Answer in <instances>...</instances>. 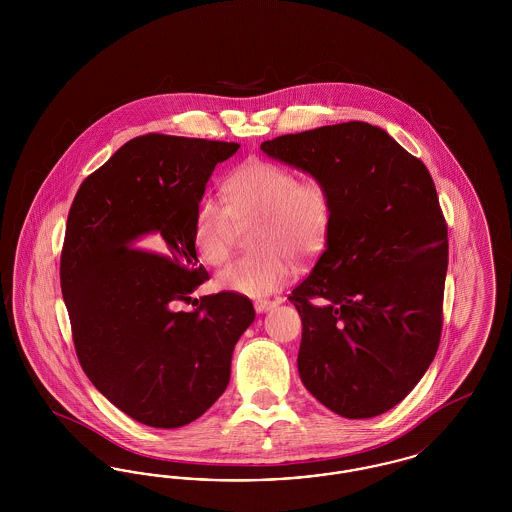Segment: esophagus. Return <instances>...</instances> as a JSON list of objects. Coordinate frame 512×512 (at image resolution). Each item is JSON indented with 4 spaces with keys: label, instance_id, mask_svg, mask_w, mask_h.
Masks as SVG:
<instances>
[{
    "label": "esophagus",
    "instance_id": "obj_1",
    "mask_svg": "<svg viewBox=\"0 0 512 512\" xmlns=\"http://www.w3.org/2000/svg\"><path fill=\"white\" fill-rule=\"evenodd\" d=\"M278 303H280V301H267V299H259V301H255V311H257V313H267V311H270V309L278 307Z\"/></svg>",
    "mask_w": 512,
    "mask_h": 512
}]
</instances>
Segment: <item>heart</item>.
Segmentation results:
<instances>
[{
	"mask_svg": "<svg viewBox=\"0 0 512 512\" xmlns=\"http://www.w3.org/2000/svg\"><path fill=\"white\" fill-rule=\"evenodd\" d=\"M224 203L205 197L197 203L194 244L201 259L224 265L242 228H251L253 255L220 270L222 290L265 297L293 276L292 257L311 259L326 244L332 224V195L317 178L297 180L288 167L249 161L222 184Z\"/></svg>",
	"mask_w": 512,
	"mask_h": 512,
	"instance_id": "heart-1",
	"label": "heart"
}]
</instances>
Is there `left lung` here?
I'll list each match as a JSON object with an SVG mask.
<instances>
[{"label": "left lung", "mask_w": 512, "mask_h": 512, "mask_svg": "<svg viewBox=\"0 0 512 512\" xmlns=\"http://www.w3.org/2000/svg\"><path fill=\"white\" fill-rule=\"evenodd\" d=\"M332 195L326 249L293 290L303 334L301 382L345 418L403 401L436 357L447 274V224L420 159L368 122L261 144Z\"/></svg>", "instance_id": "obj_1"}]
</instances>
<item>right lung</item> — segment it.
I'll list each match as a JSON object with an SVG mask.
<instances>
[{
  "label": "right lung",
  "mask_w": 512,
  "mask_h": 512,
  "mask_svg": "<svg viewBox=\"0 0 512 512\" xmlns=\"http://www.w3.org/2000/svg\"><path fill=\"white\" fill-rule=\"evenodd\" d=\"M234 142L138 136L78 188L61 251V292L78 361L117 409L180 428L226 390L234 345L255 318L234 292L178 301L209 274L197 261V203ZM147 246V250L136 248Z\"/></svg>",
  "instance_id": "add662e5"
}]
</instances>
